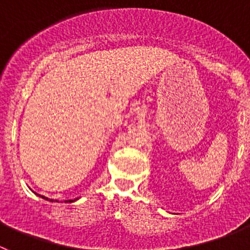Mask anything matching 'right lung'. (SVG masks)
<instances>
[{
    "label": "right lung",
    "instance_id": "right-lung-1",
    "mask_svg": "<svg viewBox=\"0 0 250 250\" xmlns=\"http://www.w3.org/2000/svg\"><path fill=\"white\" fill-rule=\"evenodd\" d=\"M42 198H43V199H47V198H45V196H42ZM56 202H57V200H56ZM65 202H66V203H68V202L71 203V202H72V200H65Z\"/></svg>",
    "mask_w": 250,
    "mask_h": 250
}]
</instances>
